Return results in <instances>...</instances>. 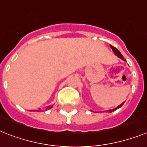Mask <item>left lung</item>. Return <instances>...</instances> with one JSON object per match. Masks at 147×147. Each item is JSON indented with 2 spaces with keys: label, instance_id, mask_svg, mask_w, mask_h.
I'll return each instance as SVG.
<instances>
[{
  "label": "left lung",
  "instance_id": "1",
  "mask_svg": "<svg viewBox=\"0 0 147 147\" xmlns=\"http://www.w3.org/2000/svg\"><path fill=\"white\" fill-rule=\"evenodd\" d=\"M111 48H112V50H113V51H114V53H115L117 55V56H118L119 58H120V59H121L123 60V61H126V59H125L123 58V55L121 54V53H120V51H119L118 50H117V49L116 48V47H113V46H111ZM123 103H124V102H123L122 104H120V106H117V108H115V109H111V110H109V111H109L110 113L112 112V111H115V110L118 109L119 108L121 107V106H122L123 105Z\"/></svg>",
  "mask_w": 147,
  "mask_h": 147
}]
</instances>
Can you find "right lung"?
Listing matches in <instances>:
<instances>
[{
    "label": "right lung",
    "instance_id": "right-lung-1",
    "mask_svg": "<svg viewBox=\"0 0 147 147\" xmlns=\"http://www.w3.org/2000/svg\"><path fill=\"white\" fill-rule=\"evenodd\" d=\"M51 108H52V106H47V109H51Z\"/></svg>",
    "mask_w": 147,
    "mask_h": 147
}]
</instances>
